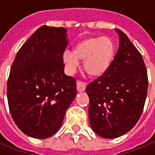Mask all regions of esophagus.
<instances>
[{
    "label": "esophagus",
    "instance_id": "obj_1",
    "mask_svg": "<svg viewBox=\"0 0 155 155\" xmlns=\"http://www.w3.org/2000/svg\"><path fill=\"white\" fill-rule=\"evenodd\" d=\"M85 87H86V84L85 82L81 81H77V90H78V91H79V92L84 91L85 90Z\"/></svg>",
    "mask_w": 155,
    "mask_h": 155
}]
</instances>
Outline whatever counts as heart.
Wrapping results in <instances>:
<instances>
[{"label": "heart", "instance_id": "b5f03b06", "mask_svg": "<svg viewBox=\"0 0 155 155\" xmlns=\"http://www.w3.org/2000/svg\"><path fill=\"white\" fill-rule=\"evenodd\" d=\"M115 55V44L108 37L90 38L74 47L72 53L65 52L63 61L67 70L74 72L78 61H84L85 71L91 76L100 77L110 69Z\"/></svg>", "mask_w": 155, "mask_h": 155}]
</instances>
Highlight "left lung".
<instances>
[{"label":"left lung","mask_w":155,"mask_h":155,"mask_svg":"<svg viewBox=\"0 0 155 155\" xmlns=\"http://www.w3.org/2000/svg\"><path fill=\"white\" fill-rule=\"evenodd\" d=\"M119 47L107 71L86 87L91 128L105 138L130 130L144 108L148 77L144 61L128 37L116 28Z\"/></svg>","instance_id":"left-lung-1"}]
</instances>
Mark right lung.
<instances>
[{
    "label": "right lung",
    "mask_w": 155,
    "mask_h": 155,
    "mask_svg": "<svg viewBox=\"0 0 155 155\" xmlns=\"http://www.w3.org/2000/svg\"><path fill=\"white\" fill-rule=\"evenodd\" d=\"M66 31L40 27L18 50L11 66L8 108L17 127L32 138L54 135L76 97V81L64 73Z\"/></svg>",
    "instance_id": "1"
}]
</instances>
